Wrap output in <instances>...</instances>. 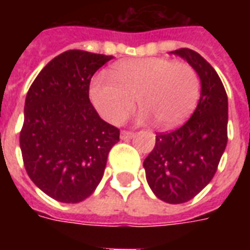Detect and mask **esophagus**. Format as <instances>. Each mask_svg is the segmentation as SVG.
<instances>
[{
	"mask_svg": "<svg viewBox=\"0 0 250 250\" xmlns=\"http://www.w3.org/2000/svg\"><path fill=\"white\" fill-rule=\"evenodd\" d=\"M132 136H134V132H132V131H122V132H120V138H122L123 141L131 139Z\"/></svg>",
	"mask_w": 250,
	"mask_h": 250,
	"instance_id": "esophagus-1",
	"label": "esophagus"
}]
</instances>
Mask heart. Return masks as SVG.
<instances>
[{
	"label": "heart",
	"mask_w": 250,
	"mask_h": 250,
	"mask_svg": "<svg viewBox=\"0 0 250 250\" xmlns=\"http://www.w3.org/2000/svg\"><path fill=\"white\" fill-rule=\"evenodd\" d=\"M111 79L96 77L89 96L95 108L111 125L123 123L141 105V122L161 128L182 125L197 105L199 77L188 62L166 57H145L122 62L111 69Z\"/></svg>",
	"instance_id": "heart-1"
}]
</instances>
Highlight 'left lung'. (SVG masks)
Wrapping results in <instances>:
<instances>
[{"label":"left lung","mask_w":250,"mask_h":250,"mask_svg":"<svg viewBox=\"0 0 250 250\" xmlns=\"http://www.w3.org/2000/svg\"><path fill=\"white\" fill-rule=\"evenodd\" d=\"M193 66L201 79L198 105L184 125L158 132L143 162L152 193L167 204L194 198L214 177L228 143V95L214 68L195 51L171 52Z\"/></svg>","instance_id":"left-lung-1"}]
</instances>
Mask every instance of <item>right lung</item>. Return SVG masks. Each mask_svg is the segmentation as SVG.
I'll return each mask as SVG.
<instances>
[{"instance_id": "right-lung-1", "label": "right lung", "mask_w": 250, "mask_h": 250, "mask_svg": "<svg viewBox=\"0 0 250 250\" xmlns=\"http://www.w3.org/2000/svg\"><path fill=\"white\" fill-rule=\"evenodd\" d=\"M112 56L71 49L48 62L32 83L20 147L26 173L51 198L77 204L103 178L119 128L89 102L93 73Z\"/></svg>"}]
</instances>
